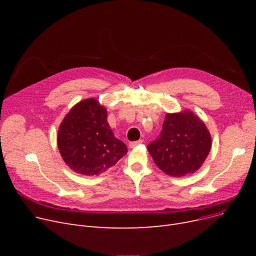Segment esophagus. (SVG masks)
<instances>
[{
	"mask_svg": "<svg viewBox=\"0 0 256 256\" xmlns=\"http://www.w3.org/2000/svg\"><path fill=\"white\" fill-rule=\"evenodd\" d=\"M142 142H143V140H139V141H134V142H130V144H128L130 148H134V147L138 146V145H139V144H141Z\"/></svg>",
	"mask_w": 256,
	"mask_h": 256,
	"instance_id": "34e87169",
	"label": "esophagus"
}]
</instances>
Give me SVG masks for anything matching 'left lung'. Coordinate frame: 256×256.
<instances>
[{
  "label": "left lung",
  "mask_w": 256,
  "mask_h": 256,
  "mask_svg": "<svg viewBox=\"0 0 256 256\" xmlns=\"http://www.w3.org/2000/svg\"><path fill=\"white\" fill-rule=\"evenodd\" d=\"M212 147L204 121L193 112L167 113L160 135L147 145L156 165L170 176H184L202 166Z\"/></svg>",
  "instance_id": "left-lung-1"
}]
</instances>
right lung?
Here are the masks:
<instances>
[{
  "label": "right lung",
  "instance_id": "right-lung-1",
  "mask_svg": "<svg viewBox=\"0 0 256 256\" xmlns=\"http://www.w3.org/2000/svg\"><path fill=\"white\" fill-rule=\"evenodd\" d=\"M104 106L96 98L78 102L59 126L58 148L66 165L82 176H98L126 156V144L108 124Z\"/></svg>",
  "mask_w": 256,
  "mask_h": 256
}]
</instances>
